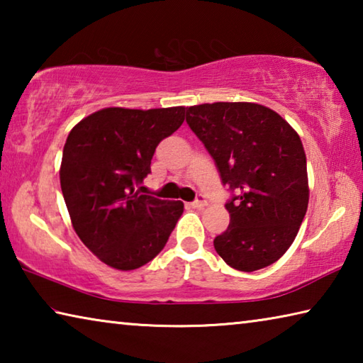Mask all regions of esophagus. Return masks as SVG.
<instances>
[{
	"mask_svg": "<svg viewBox=\"0 0 363 363\" xmlns=\"http://www.w3.org/2000/svg\"><path fill=\"white\" fill-rule=\"evenodd\" d=\"M206 203H208L206 196L200 194V195H196L195 201H192V206H194V208H205V206H206Z\"/></svg>",
	"mask_w": 363,
	"mask_h": 363,
	"instance_id": "34e87169",
	"label": "esophagus"
}]
</instances>
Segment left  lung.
<instances>
[{"label":"left lung","mask_w":363,"mask_h":363,"mask_svg":"<svg viewBox=\"0 0 363 363\" xmlns=\"http://www.w3.org/2000/svg\"><path fill=\"white\" fill-rule=\"evenodd\" d=\"M186 121L232 194L225 203L230 224L214 238L216 253L242 272L279 261L309 203L298 133L277 112L251 102L189 107Z\"/></svg>","instance_id":"left-lung-1"}]
</instances>
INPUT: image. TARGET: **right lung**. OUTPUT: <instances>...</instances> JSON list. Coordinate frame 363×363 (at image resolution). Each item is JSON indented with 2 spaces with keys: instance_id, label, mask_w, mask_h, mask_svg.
<instances>
[{
  "instance_id": "add662e5",
  "label": "right lung",
  "mask_w": 363,
  "mask_h": 363,
  "mask_svg": "<svg viewBox=\"0 0 363 363\" xmlns=\"http://www.w3.org/2000/svg\"><path fill=\"white\" fill-rule=\"evenodd\" d=\"M186 107H108L70 131L60 164V187L79 240L107 266L133 270L164 248L184 211L182 201L138 190L152 157L179 130Z\"/></svg>"
}]
</instances>
